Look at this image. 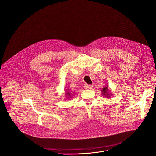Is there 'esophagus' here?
Listing matches in <instances>:
<instances>
[{"instance_id": "1", "label": "esophagus", "mask_w": 156, "mask_h": 156, "mask_svg": "<svg viewBox=\"0 0 156 156\" xmlns=\"http://www.w3.org/2000/svg\"><path fill=\"white\" fill-rule=\"evenodd\" d=\"M92 88H93V86H92V85H86L85 87H84V88L87 90H91V89H92Z\"/></svg>"}]
</instances>
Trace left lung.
<instances>
[{"label": "left lung", "mask_w": 156, "mask_h": 156, "mask_svg": "<svg viewBox=\"0 0 156 156\" xmlns=\"http://www.w3.org/2000/svg\"><path fill=\"white\" fill-rule=\"evenodd\" d=\"M101 92L103 94V95L104 97H106L107 98H110V96L111 95V94H110V90L107 87H104L102 90H101Z\"/></svg>", "instance_id": "8db88e82"}]
</instances>
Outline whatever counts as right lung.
Segmentation results:
<instances>
[{"label":"right lung","mask_w":156,"mask_h":156,"mask_svg":"<svg viewBox=\"0 0 156 156\" xmlns=\"http://www.w3.org/2000/svg\"><path fill=\"white\" fill-rule=\"evenodd\" d=\"M72 94L71 93V92H70V90L69 89V88H68L67 89V90L66 91V92H65V97H66V99H70V98H72Z\"/></svg>","instance_id":"add662e5"}]
</instances>
